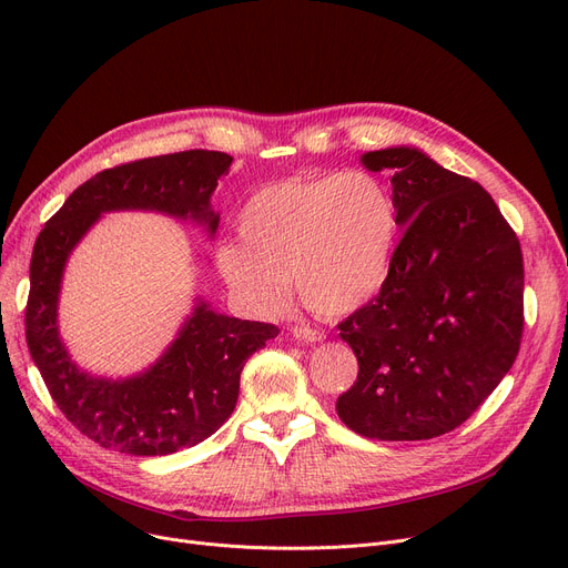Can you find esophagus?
Wrapping results in <instances>:
<instances>
[{
  "label": "esophagus",
  "mask_w": 568,
  "mask_h": 568,
  "mask_svg": "<svg viewBox=\"0 0 568 568\" xmlns=\"http://www.w3.org/2000/svg\"><path fill=\"white\" fill-rule=\"evenodd\" d=\"M290 334L296 341H304V343H320V341H324V334L320 329H311V326H292Z\"/></svg>",
  "instance_id": "esophagus-1"
}]
</instances>
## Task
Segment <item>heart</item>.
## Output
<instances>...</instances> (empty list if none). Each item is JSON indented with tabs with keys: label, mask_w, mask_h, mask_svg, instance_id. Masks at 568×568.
I'll list each match as a JSON object with an SVG mask.
<instances>
[{
	"label": "heart",
	"mask_w": 568,
	"mask_h": 568,
	"mask_svg": "<svg viewBox=\"0 0 568 568\" xmlns=\"http://www.w3.org/2000/svg\"><path fill=\"white\" fill-rule=\"evenodd\" d=\"M239 244L216 248L219 274L253 313H276L285 281L317 315H347L392 272L398 204L371 172L290 176L257 189L236 216Z\"/></svg>",
	"instance_id": "b5f03b06"
}]
</instances>
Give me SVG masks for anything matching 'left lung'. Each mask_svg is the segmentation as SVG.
<instances>
[{
    "instance_id": "left-lung-1",
    "label": "left lung",
    "mask_w": 568,
    "mask_h": 568,
    "mask_svg": "<svg viewBox=\"0 0 568 568\" xmlns=\"http://www.w3.org/2000/svg\"><path fill=\"white\" fill-rule=\"evenodd\" d=\"M394 170L400 244L371 304L338 324L359 375L341 422L368 439H430L467 422L511 371L523 336V253L495 200L416 146L366 152Z\"/></svg>"
}]
</instances>
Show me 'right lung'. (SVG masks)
Masks as SVG:
<instances>
[{"instance_id": "1", "label": "right lung", "mask_w": 568, "mask_h": 568, "mask_svg": "<svg viewBox=\"0 0 568 568\" xmlns=\"http://www.w3.org/2000/svg\"><path fill=\"white\" fill-rule=\"evenodd\" d=\"M230 165L223 152L193 149L103 170L69 195L37 239L24 311L29 354L57 407L103 449L170 456L214 435L234 412L248 356L278 336L274 324L230 317L195 296L159 359L114 379L80 368L59 334L69 257L103 214L154 212L212 239L221 221L212 195Z\"/></svg>"}]
</instances>
